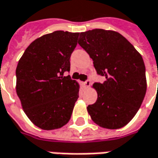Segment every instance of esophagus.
Here are the masks:
<instances>
[{
    "mask_svg": "<svg viewBox=\"0 0 158 158\" xmlns=\"http://www.w3.org/2000/svg\"><path fill=\"white\" fill-rule=\"evenodd\" d=\"M90 84H91V81H90L89 79H88L86 81H84V85H85L87 88H89V87L90 86Z\"/></svg>",
    "mask_w": 158,
    "mask_h": 158,
    "instance_id": "1",
    "label": "esophagus"
}]
</instances>
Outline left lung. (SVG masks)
Returning <instances> with one entry per match:
<instances>
[{"mask_svg": "<svg viewBox=\"0 0 158 158\" xmlns=\"http://www.w3.org/2000/svg\"><path fill=\"white\" fill-rule=\"evenodd\" d=\"M78 43L89 55L103 83L95 82L97 100L87 107L93 122L116 130L128 124L138 111L147 89L143 57L121 34L96 28L80 34Z\"/></svg>", "mask_w": 158, "mask_h": 158, "instance_id": "1", "label": "left lung"}]
</instances>
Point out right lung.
<instances>
[{"mask_svg":"<svg viewBox=\"0 0 158 158\" xmlns=\"http://www.w3.org/2000/svg\"><path fill=\"white\" fill-rule=\"evenodd\" d=\"M79 33L62 30L35 39L26 48L16 68V93L28 119L51 131L69 121L79 97V83L64 73L70 70V56Z\"/></svg>","mask_w":158,"mask_h":158,"instance_id":"right-lung-1","label":"right lung"}]
</instances>
